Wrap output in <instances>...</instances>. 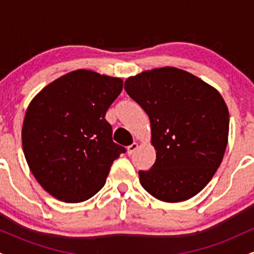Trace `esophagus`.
<instances>
[{
	"label": "esophagus",
	"instance_id": "1",
	"mask_svg": "<svg viewBox=\"0 0 254 254\" xmlns=\"http://www.w3.org/2000/svg\"><path fill=\"white\" fill-rule=\"evenodd\" d=\"M137 148H138V143H136V142H133L132 144L127 147V155H132V154L135 153V151L137 150Z\"/></svg>",
	"mask_w": 254,
	"mask_h": 254
}]
</instances>
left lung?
Returning <instances> with one entry per match:
<instances>
[{
    "label": "left lung",
    "mask_w": 254,
    "mask_h": 254,
    "mask_svg": "<svg viewBox=\"0 0 254 254\" xmlns=\"http://www.w3.org/2000/svg\"><path fill=\"white\" fill-rule=\"evenodd\" d=\"M124 88L150 121L155 164L139 171V183L156 199L178 203L196 196L222 162L229 111L216 88L174 66L125 80Z\"/></svg>",
    "instance_id": "1"
}]
</instances>
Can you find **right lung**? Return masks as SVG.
Here are the masks:
<instances>
[{
    "label": "right lung",
    "instance_id": "obj_1",
    "mask_svg": "<svg viewBox=\"0 0 254 254\" xmlns=\"http://www.w3.org/2000/svg\"><path fill=\"white\" fill-rule=\"evenodd\" d=\"M122 89L121 77L77 69L31 100L22 124V149L37 182L56 199H89L125 151L112 141V127L105 119Z\"/></svg>",
    "mask_w": 254,
    "mask_h": 254
}]
</instances>
